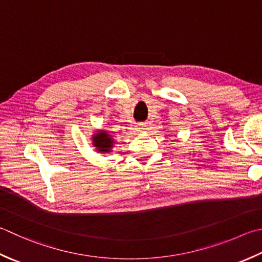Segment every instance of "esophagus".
I'll return each instance as SVG.
<instances>
[{"label": "esophagus", "mask_w": 262, "mask_h": 262, "mask_svg": "<svg viewBox=\"0 0 262 262\" xmlns=\"http://www.w3.org/2000/svg\"><path fill=\"white\" fill-rule=\"evenodd\" d=\"M145 127H146V125L144 124V122H140V124L136 125V130L137 132H143L145 129Z\"/></svg>", "instance_id": "obj_1"}]
</instances>
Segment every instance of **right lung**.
I'll return each instance as SVG.
<instances>
[{
    "label": "right lung",
    "instance_id": "1",
    "mask_svg": "<svg viewBox=\"0 0 262 262\" xmlns=\"http://www.w3.org/2000/svg\"><path fill=\"white\" fill-rule=\"evenodd\" d=\"M93 144L99 152H110L114 146V140L106 132L101 130L97 132L93 137Z\"/></svg>",
    "mask_w": 262,
    "mask_h": 262
}]
</instances>
